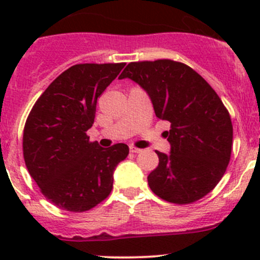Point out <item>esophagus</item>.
Wrapping results in <instances>:
<instances>
[{
	"label": "esophagus",
	"mask_w": 260,
	"mask_h": 260,
	"mask_svg": "<svg viewBox=\"0 0 260 260\" xmlns=\"http://www.w3.org/2000/svg\"><path fill=\"white\" fill-rule=\"evenodd\" d=\"M129 151L132 152V153H141V152H142V149L137 148V147H135V146H129Z\"/></svg>",
	"instance_id": "obj_1"
}]
</instances>
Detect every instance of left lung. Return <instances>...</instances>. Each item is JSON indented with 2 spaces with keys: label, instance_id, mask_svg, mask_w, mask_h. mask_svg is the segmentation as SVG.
Wrapping results in <instances>:
<instances>
[{
  "label": "left lung",
  "instance_id": "1",
  "mask_svg": "<svg viewBox=\"0 0 260 260\" xmlns=\"http://www.w3.org/2000/svg\"><path fill=\"white\" fill-rule=\"evenodd\" d=\"M124 78L148 93L157 118L171 123L165 132L171 153L156 151L158 166L147 177L152 192L179 205L203 199L224 176L232 156L226 107L192 68L171 59L129 62L119 75Z\"/></svg>",
  "mask_w": 260,
  "mask_h": 260
}]
</instances>
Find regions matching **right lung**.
<instances>
[{
	"label": "right lung",
	"mask_w": 260,
	"mask_h": 260,
	"mask_svg": "<svg viewBox=\"0 0 260 260\" xmlns=\"http://www.w3.org/2000/svg\"><path fill=\"white\" fill-rule=\"evenodd\" d=\"M124 65H73L46 88L26 119V167L46 200L62 210L84 212L106 200L115 166L128 156L124 143L102 148L86 135L96 101Z\"/></svg>",
	"instance_id": "add662e5"
}]
</instances>
